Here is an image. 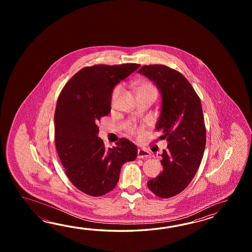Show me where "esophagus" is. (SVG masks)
<instances>
[{
    "label": "esophagus",
    "mask_w": 252,
    "mask_h": 252,
    "mask_svg": "<svg viewBox=\"0 0 252 252\" xmlns=\"http://www.w3.org/2000/svg\"><path fill=\"white\" fill-rule=\"evenodd\" d=\"M150 152L149 150H145V149H139L138 150V158H144L150 157Z\"/></svg>",
    "instance_id": "34e87169"
}]
</instances>
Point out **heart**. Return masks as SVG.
I'll list each match as a JSON object with an SVG mask.
<instances>
[{"label":"heart","mask_w":252,"mask_h":252,"mask_svg":"<svg viewBox=\"0 0 252 252\" xmlns=\"http://www.w3.org/2000/svg\"><path fill=\"white\" fill-rule=\"evenodd\" d=\"M139 91H155V88H154V86H152L151 84L150 83H142V84H140L139 86ZM120 92H121V86H118V87H116L115 89H114V91H113V99H115L117 95H118L119 94H120Z\"/></svg>","instance_id":"heart-1"}]
</instances>
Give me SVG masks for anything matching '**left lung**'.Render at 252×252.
<instances>
[{
  "label": "left lung",
  "mask_w": 252,
  "mask_h": 252,
  "mask_svg": "<svg viewBox=\"0 0 252 252\" xmlns=\"http://www.w3.org/2000/svg\"><path fill=\"white\" fill-rule=\"evenodd\" d=\"M154 82L161 94L160 115L156 128L166 139L163 170L147 183L150 191L161 198L181 193L198 170L206 143L202 104L188 79L177 70L163 64L143 65L138 71Z\"/></svg>",
  "instance_id": "left-lung-1"
}]
</instances>
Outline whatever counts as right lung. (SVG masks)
<instances>
[{"label": "right lung", "instance_id": "right-lung-1", "mask_svg": "<svg viewBox=\"0 0 252 252\" xmlns=\"http://www.w3.org/2000/svg\"><path fill=\"white\" fill-rule=\"evenodd\" d=\"M138 64H96L78 71L59 94L55 143L65 174L82 192L102 196L116 187L125 162L137 158L136 145L121 139L105 149L97 124L111 112L115 86L139 68Z\"/></svg>", "mask_w": 252, "mask_h": 252}]
</instances>
